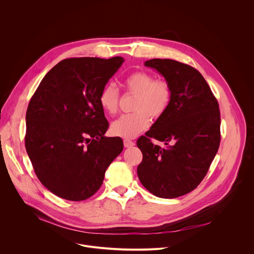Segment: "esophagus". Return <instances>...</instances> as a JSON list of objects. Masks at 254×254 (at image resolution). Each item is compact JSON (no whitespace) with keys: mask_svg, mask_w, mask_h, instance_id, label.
Segmentation results:
<instances>
[{"mask_svg":"<svg viewBox=\"0 0 254 254\" xmlns=\"http://www.w3.org/2000/svg\"><path fill=\"white\" fill-rule=\"evenodd\" d=\"M124 144L126 148H131L134 146V142L130 139H124Z\"/></svg>","mask_w":254,"mask_h":254,"instance_id":"esophagus-1","label":"esophagus"}]
</instances>
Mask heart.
<instances>
[{
  "instance_id": "b5f03b06",
  "label": "heart",
  "mask_w": 254,
  "mask_h": 254,
  "mask_svg": "<svg viewBox=\"0 0 254 254\" xmlns=\"http://www.w3.org/2000/svg\"><path fill=\"white\" fill-rule=\"evenodd\" d=\"M127 92L134 94L130 114L119 118L112 124L111 130L117 136L134 137L150 126L152 120L161 119L168 111L173 97L171 84L165 79L155 77L144 71L128 75L124 81ZM99 104L111 116L118 113L120 92L113 84H107L99 93Z\"/></svg>"
}]
</instances>
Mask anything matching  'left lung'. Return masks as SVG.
Masks as SVG:
<instances>
[{"label":"left lung","instance_id":"1","mask_svg":"<svg viewBox=\"0 0 254 254\" xmlns=\"http://www.w3.org/2000/svg\"><path fill=\"white\" fill-rule=\"evenodd\" d=\"M171 84L173 97L167 113L136 140L142 153L137 176L142 186L160 198L172 199L197 188L219 149V104L194 67L172 59H151ZM163 141L161 148L150 140Z\"/></svg>","mask_w":254,"mask_h":254}]
</instances>
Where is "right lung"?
Wrapping results in <instances>:
<instances>
[{
    "instance_id": "right-lung-1",
    "label": "right lung",
    "mask_w": 254,
    "mask_h": 254,
    "mask_svg": "<svg viewBox=\"0 0 254 254\" xmlns=\"http://www.w3.org/2000/svg\"><path fill=\"white\" fill-rule=\"evenodd\" d=\"M124 58H67L56 64L31 97L25 147L35 174L56 196L83 201L102 185L123 152L120 136H104L108 122L99 93Z\"/></svg>"
}]
</instances>
